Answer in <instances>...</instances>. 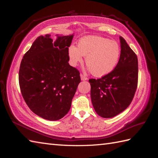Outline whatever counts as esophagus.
<instances>
[{
    "label": "esophagus",
    "mask_w": 158,
    "mask_h": 158,
    "mask_svg": "<svg viewBox=\"0 0 158 158\" xmlns=\"http://www.w3.org/2000/svg\"><path fill=\"white\" fill-rule=\"evenodd\" d=\"M80 77H81V80H88V78L86 77V76H85L82 74H80Z\"/></svg>",
    "instance_id": "1"
}]
</instances>
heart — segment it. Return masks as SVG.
I'll return each mask as SVG.
<instances>
[{"label":"heart","mask_w":158,"mask_h":158,"mask_svg":"<svg viewBox=\"0 0 158 158\" xmlns=\"http://www.w3.org/2000/svg\"><path fill=\"white\" fill-rule=\"evenodd\" d=\"M121 55L118 43L99 36L80 39L77 47L70 45L69 55L72 65L76 66L85 56V64L94 76L101 77L109 74L117 66Z\"/></svg>","instance_id":"obj_1"}]
</instances>
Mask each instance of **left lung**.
Instances as JSON below:
<instances>
[{
    "label": "left lung",
    "mask_w": 158,
    "mask_h": 158,
    "mask_svg": "<svg viewBox=\"0 0 158 158\" xmlns=\"http://www.w3.org/2000/svg\"><path fill=\"white\" fill-rule=\"evenodd\" d=\"M121 55L116 67L99 79H89L91 99L100 117L112 118L132 101L138 85V58L125 40L120 37Z\"/></svg>",
    "instance_id": "1"
}]
</instances>
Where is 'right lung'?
I'll list each match as a JSON object with an SVG mask.
<instances>
[{"label":"right lung","instance_id":"right-lung-1","mask_svg":"<svg viewBox=\"0 0 158 158\" xmlns=\"http://www.w3.org/2000/svg\"><path fill=\"white\" fill-rule=\"evenodd\" d=\"M73 35L39 36L23 55L19 85L23 99L35 114L49 121L64 117L80 82V72L69 63Z\"/></svg>","mask_w":158,"mask_h":158}]
</instances>
